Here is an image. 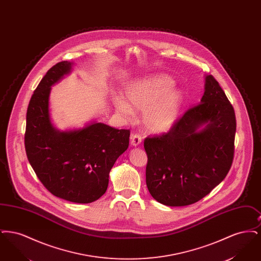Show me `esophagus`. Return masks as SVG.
<instances>
[{"label":"esophagus","mask_w":261,"mask_h":261,"mask_svg":"<svg viewBox=\"0 0 261 261\" xmlns=\"http://www.w3.org/2000/svg\"><path fill=\"white\" fill-rule=\"evenodd\" d=\"M141 142H142V136H141L140 134L133 133V134L131 135V145H132V146L137 147V146H139V145L141 144Z\"/></svg>","instance_id":"esophagus-1"}]
</instances>
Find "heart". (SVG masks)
Segmentation results:
<instances>
[{"label": "heart", "mask_w": 261, "mask_h": 261, "mask_svg": "<svg viewBox=\"0 0 261 261\" xmlns=\"http://www.w3.org/2000/svg\"><path fill=\"white\" fill-rule=\"evenodd\" d=\"M173 81L166 75H153L139 80L125 90L124 99L114 100L117 112L131 118L134 110L144 111L143 123L150 133L168 132L177 121L183 96L172 87Z\"/></svg>", "instance_id": "heart-1"}]
</instances>
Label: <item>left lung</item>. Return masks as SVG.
I'll return each mask as SVG.
<instances>
[{"mask_svg":"<svg viewBox=\"0 0 261 261\" xmlns=\"http://www.w3.org/2000/svg\"><path fill=\"white\" fill-rule=\"evenodd\" d=\"M236 127L233 106L215 78L207 75L200 102L167 133L144 141L151 197L164 205L184 206L208 195L231 168Z\"/></svg>","mask_w":261,"mask_h":261,"instance_id":"8db88e82","label":"left lung"}]
</instances>
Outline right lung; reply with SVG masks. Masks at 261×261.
I'll return each instance as SVG.
<instances>
[{"instance_id": "add662e5", "label": "right lung", "mask_w": 261, "mask_h": 261, "mask_svg": "<svg viewBox=\"0 0 261 261\" xmlns=\"http://www.w3.org/2000/svg\"><path fill=\"white\" fill-rule=\"evenodd\" d=\"M72 62L50 67L35 89L26 113V155L44 187L54 196L89 203L107 191L109 174L129 146L130 130L103 123L60 131L50 122V86L70 72Z\"/></svg>"}]
</instances>
